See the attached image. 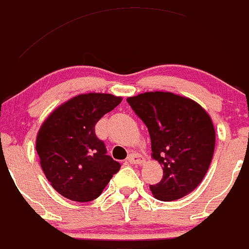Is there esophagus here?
Instances as JSON below:
<instances>
[{
	"instance_id": "1",
	"label": "esophagus",
	"mask_w": 249,
	"mask_h": 249,
	"mask_svg": "<svg viewBox=\"0 0 249 249\" xmlns=\"http://www.w3.org/2000/svg\"><path fill=\"white\" fill-rule=\"evenodd\" d=\"M128 162L130 164H142L143 163V158L140 155H138V153H132L128 157Z\"/></svg>"
}]
</instances>
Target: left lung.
<instances>
[{"mask_svg":"<svg viewBox=\"0 0 249 249\" xmlns=\"http://www.w3.org/2000/svg\"><path fill=\"white\" fill-rule=\"evenodd\" d=\"M127 102L147 127L151 156L163 168L162 180L150 186L153 196L173 201L193 192L209 170L216 145L206 110L173 92H143Z\"/></svg>","mask_w":249,"mask_h":249,"instance_id":"left-lung-1","label":"left lung"}]
</instances>
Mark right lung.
<instances>
[{
    "label": "right lung",
    "mask_w": 249,
    "mask_h": 249,
    "mask_svg": "<svg viewBox=\"0 0 249 249\" xmlns=\"http://www.w3.org/2000/svg\"><path fill=\"white\" fill-rule=\"evenodd\" d=\"M122 102L110 93H83L55 107L44 120L36 150L48 181L69 200H94L120 170L119 162L107 156L94 125Z\"/></svg>",
    "instance_id": "1"
}]
</instances>
